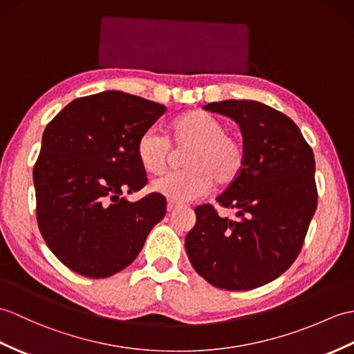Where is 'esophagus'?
I'll return each instance as SVG.
<instances>
[{"label": "esophagus", "mask_w": 354, "mask_h": 354, "mask_svg": "<svg viewBox=\"0 0 354 354\" xmlns=\"http://www.w3.org/2000/svg\"><path fill=\"white\" fill-rule=\"evenodd\" d=\"M176 208H178V207H176L175 203H171V202L167 203V212H174Z\"/></svg>", "instance_id": "1"}]
</instances>
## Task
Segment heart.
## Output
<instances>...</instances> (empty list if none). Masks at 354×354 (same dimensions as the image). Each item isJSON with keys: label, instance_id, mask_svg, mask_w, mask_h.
Here are the masks:
<instances>
[{"label": "heart", "instance_id": "obj_1", "mask_svg": "<svg viewBox=\"0 0 354 354\" xmlns=\"http://www.w3.org/2000/svg\"><path fill=\"white\" fill-rule=\"evenodd\" d=\"M188 149L179 171L157 178L152 190L171 203H188L207 194L214 180L232 185L243 175L248 151L240 138L229 134L225 123L208 113L192 111L171 123L169 138L149 128L138 137L136 153L140 166L151 175L166 169L171 147Z\"/></svg>", "mask_w": 354, "mask_h": 354}]
</instances>
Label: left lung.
Listing matches in <instances>:
<instances>
[{"label": "left lung", "mask_w": 354, "mask_h": 354, "mask_svg": "<svg viewBox=\"0 0 354 354\" xmlns=\"http://www.w3.org/2000/svg\"><path fill=\"white\" fill-rule=\"evenodd\" d=\"M203 109L240 125L248 162L217 197L236 218L220 217L208 203L196 207L185 250L197 274L217 288H258L285 273L301 250L317 209L314 152L299 127L266 104L227 100Z\"/></svg>", "instance_id": "8db88e82"}]
</instances>
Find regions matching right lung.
I'll return each instance as SVG.
<instances>
[{
  "label": "right lung",
  "instance_id": "1",
  "mask_svg": "<svg viewBox=\"0 0 354 354\" xmlns=\"http://www.w3.org/2000/svg\"><path fill=\"white\" fill-rule=\"evenodd\" d=\"M166 106L118 90L72 101L48 123L32 170L45 243L75 273L101 279L128 267L166 216L164 196L128 202L147 183L137 140Z\"/></svg>",
  "mask_w": 354,
  "mask_h": 354
}]
</instances>
